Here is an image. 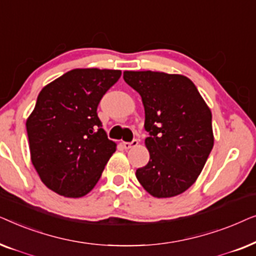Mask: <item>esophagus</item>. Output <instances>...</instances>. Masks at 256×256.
<instances>
[{"label": "esophagus", "instance_id": "1", "mask_svg": "<svg viewBox=\"0 0 256 256\" xmlns=\"http://www.w3.org/2000/svg\"><path fill=\"white\" fill-rule=\"evenodd\" d=\"M138 144V141L136 138L132 140V142H124L122 143V146H124V149H130V148H134V146H136Z\"/></svg>", "mask_w": 256, "mask_h": 256}]
</instances>
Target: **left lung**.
<instances>
[{
    "instance_id": "8db88e82",
    "label": "left lung",
    "mask_w": 256,
    "mask_h": 256,
    "mask_svg": "<svg viewBox=\"0 0 256 256\" xmlns=\"http://www.w3.org/2000/svg\"><path fill=\"white\" fill-rule=\"evenodd\" d=\"M124 79L142 98L148 164L136 170L157 198L183 194L197 180L213 148L212 114L197 87L180 74L126 71Z\"/></svg>"
}]
</instances>
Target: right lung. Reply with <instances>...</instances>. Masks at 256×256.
Listing matches in <instances>:
<instances>
[{"label": "right lung", "mask_w": 256, "mask_h": 256, "mask_svg": "<svg viewBox=\"0 0 256 256\" xmlns=\"http://www.w3.org/2000/svg\"><path fill=\"white\" fill-rule=\"evenodd\" d=\"M118 70L76 68L44 87L26 120L31 160L50 190L68 198L88 194L115 144L96 110L120 79Z\"/></svg>", "instance_id": "add662e5"}]
</instances>
